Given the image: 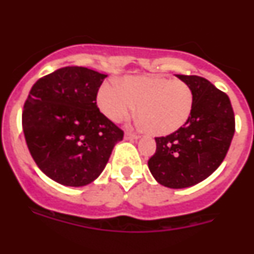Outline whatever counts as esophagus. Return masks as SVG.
Listing matches in <instances>:
<instances>
[{"label": "esophagus", "instance_id": "obj_1", "mask_svg": "<svg viewBox=\"0 0 254 254\" xmlns=\"http://www.w3.org/2000/svg\"><path fill=\"white\" fill-rule=\"evenodd\" d=\"M125 140H129V141H133V140H138V136L137 134L132 133V132H126L125 133Z\"/></svg>", "mask_w": 254, "mask_h": 254}]
</instances>
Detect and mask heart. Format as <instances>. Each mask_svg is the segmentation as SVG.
Returning <instances> with one entry per match:
<instances>
[{
  "mask_svg": "<svg viewBox=\"0 0 254 254\" xmlns=\"http://www.w3.org/2000/svg\"><path fill=\"white\" fill-rule=\"evenodd\" d=\"M96 103L112 122H121L133 113L145 131L167 136L178 131L190 118L193 93L181 80L160 76H126L118 85L105 82L98 90Z\"/></svg>",
  "mask_w": 254,
  "mask_h": 254,
  "instance_id": "1",
  "label": "heart"
}]
</instances>
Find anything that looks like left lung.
Listing matches in <instances>:
<instances>
[{
    "instance_id": "obj_1",
    "label": "left lung",
    "mask_w": 254,
    "mask_h": 254,
    "mask_svg": "<svg viewBox=\"0 0 254 254\" xmlns=\"http://www.w3.org/2000/svg\"><path fill=\"white\" fill-rule=\"evenodd\" d=\"M193 93L190 118L178 131L156 137L149 169L168 188H187L210 177L226 156L235 132L230 99L199 76L177 75Z\"/></svg>"
}]
</instances>
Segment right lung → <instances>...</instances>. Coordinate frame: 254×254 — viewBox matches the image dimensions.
I'll use <instances>...</instances> for the list:
<instances>
[{
	"mask_svg": "<svg viewBox=\"0 0 254 254\" xmlns=\"http://www.w3.org/2000/svg\"><path fill=\"white\" fill-rule=\"evenodd\" d=\"M107 75L64 67L39 78L22 112L26 145L42 172L62 186L82 187L104 170L123 131L96 105Z\"/></svg>",
	"mask_w": 254,
	"mask_h": 254,
	"instance_id": "right-lung-1",
	"label": "right lung"
}]
</instances>
